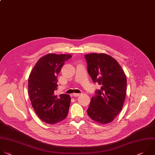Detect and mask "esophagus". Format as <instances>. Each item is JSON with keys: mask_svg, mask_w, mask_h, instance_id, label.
Listing matches in <instances>:
<instances>
[{"mask_svg": "<svg viewBox=\"0 0 155 155\" xmlns=\"http://www.w3.org/2000/svg\"><path fill=\"white\" fill-rule=\"evenodd\" d=\"M81 95V94H73V96L74 97H78L79 96Z\"/></svg>", "mask_w": 155, "mask_h": 155, "instance_id": "34e87169", "label": "esophagus"}]
</instances>
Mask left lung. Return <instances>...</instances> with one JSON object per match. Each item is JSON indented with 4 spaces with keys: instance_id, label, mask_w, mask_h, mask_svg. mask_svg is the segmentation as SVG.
I'll return each mask as SVG.
<instances>
[{
    "instance_id": "8db88e82",
    "label": "left lung",
    "mask_w": 155,
    "mask_h": 155,
    "mask_svg": "<svg viewBox=\"0 0 155 155\" xmlns=\"http://www.w3.org/2000/svg\"><path fill=\"white\" fill-rule=\"evenodd\" d=\"M85 58L92 81L101 85L91 99L87 114L97 123L106 124L122 109L127 94V78L117 61L109 55L89 54Z\"/></svg>"
}]
</instances>
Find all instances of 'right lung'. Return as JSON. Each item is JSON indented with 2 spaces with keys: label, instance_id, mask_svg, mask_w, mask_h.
Listing matches in <instances>:
<instances>
[{
  "label": "right lung",
  "instance_id": "right-lung-1",
  "mask_svg": "<svg viewBox=\"0 0 155 155\" xmlns=\"http://www.w3.org/2000/svg\"><path fill=\"white\" fill-rule=\"evenodd\" d=\"M70 54H48L38 60L28 81V92L32 106L40 120L54 124L64 120L71 102L69 95H57V75Z\"/></svg>",
  "mask_w": 155,
  "mask_h": 155
}]
</instances>
